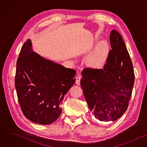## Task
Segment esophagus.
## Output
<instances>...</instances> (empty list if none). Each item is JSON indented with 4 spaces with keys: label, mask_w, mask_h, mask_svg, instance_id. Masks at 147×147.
<instances>
[{
    "label": "esophagus",
    "mask_w": 147,
    "mask_h": 147,
    "mask_svg": "<svg viewBox=\"0 0 147 147\" xmlns=\"http://www.w3.org/2000/svg\"><path fill=\"white\" fill-rule=\"evenodd\" d=\"M81 77L80 76H78L77 78H76V84L77 85H80V81H81Z\"/></svg>",
    "instance_id": "obj_1"
}]
</instances>
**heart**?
Listing matches in <instances>:
<instances>
[{
  "label": "heart",
  "instance_id": "b5f03b06",
  "mask_svg": "<svg viewBox=\"0 0 147 147\" xmlns=\"http://www.w3.org/2000/svg\"><path fill=\"white\" fill-rule=\"evenodd\" d=\"M108 54V45L106 42L99 44L94 51L88 56L87 63L92 67L102 66L106 62Z\"/></svg>",
  "mask_w": 147,
  "mask_h": 147
}]
</instances>
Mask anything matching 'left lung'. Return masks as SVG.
Listing matches in <instances>:
<instances>
[{"instance_id": "1", "label": "left lung", "mask_w": 147, "mask_h": 147, "mask_svg": "<svg viewBox=\"0 0 147 147\" xmlns=\"http://www.w3.org/2000/svg\"><path fill=\"white\" fill-rule=\"evenodd\" d=\"M112 48L103 69L85 68L81 86L94 117L113 122L127 110L135 81L133 65L120 34L113 30L110 35Z\"/></svg>"}]
</instances>
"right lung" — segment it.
Segmentation results:
<instances>
[{
  "instance_id": "add662e5",
  "label": "right lung",
  "mask_w": 147,
  "mask_h": 147,
  "mask_svg": "<svg viewBox=\"0 0 147 147\" xmlns=\"http://www.w3.org/2000/svg\"><path fill=\"white\" fill-rule=\"evenodd\" d=\"M75 70L45 59L32 51L30 39L22 47L16 63L15 85L24 116L47 125L62 113L60 105L76 81Z\"/></svg>"
}]
</instances>
